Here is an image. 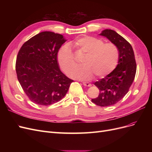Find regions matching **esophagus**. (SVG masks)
Wrapping results in <instances>:
<instances>
[{"label":"esophagus","instance_id":"obj_1","mask_svg":"<svg viewBox=\"0 0 152 152\" xmlns=\"http://www.w3.org/2000/svg\"><path fill=\"white\" fill-rule=\"evenodd\" d=\"M82 84H83V85L85 86H86V87H90V86H91V84L89 83V82H82Z\"/></svg>","mask_w":152,"mask_h":152}]
</instances>
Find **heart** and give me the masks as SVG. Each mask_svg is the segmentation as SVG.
<instances>
[{
    "mask_svg": "<svg viewBox=\"0 0 152 152\" xmlns=\"http://www.w3.org/2000/svg\"><path fill=\"white\" fill-rule=\"evenodd\" d=\"M86 54L83 66H77L74 56L68 45L59 49L57 59L59 66L65 73L72 70L69 76L73 79L89 80L94 74L102 77L111 73L117 66L119 58L118 48L112 43L104 44L103 40L91 36L80 37L70 44Z\"/></svg>",
    "mask_w": 152,
    "mask_h": 152,
    "instance_id": "obj_1",
    "label": "heart"
}]
</instances>
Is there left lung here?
Listing matches in <instances>:
<instances>
[{"instance_id": "1", "label": "left lung", "mask_w": 152, "mask_h": 152, "mask_svg": "<svg viewBox=\"0 0 152 152\" xmlns=\"http://www.w3.org/2000/svg\"><path fill=\"white\" fill-rule=\"evenodd\" d=\"M99 35L115 45L119 52L118 65L114 70L94 83L99 93L91 101L100 107H108L118 103L128 93L135 77L136 63L131 45L115 31L105 29Z\"/></svg>"}]
</instances>
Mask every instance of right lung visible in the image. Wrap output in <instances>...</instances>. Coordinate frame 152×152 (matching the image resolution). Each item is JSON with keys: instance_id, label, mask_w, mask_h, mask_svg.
<instances>
[{"instance_id": "right-lung-1", "label": "right lung", "mask_w": 152, "mask_h": 152, "mask_svg": "<svg viewBox=\"0 0 152 152\" xmlns=\"http://www.w3.org/2000/svg\"><path fill=\"white\" fill-rule=\"evenodd\" d=\"M67 40L52 31H42L22 45L16 71L23 89L35 104L48 106L64 98L73 80L59 68L57 54Z\"/></svg>"}]
</instances>
